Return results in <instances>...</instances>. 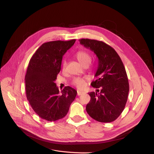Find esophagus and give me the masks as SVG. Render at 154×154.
<instances>
[{
	"label": "esophagus",
	"mask_w": 154,
	"mask_h": 154,
	"mask_svg": "<svg viewBox=\"0 0 154 154\" xmlns=\"http://www.w3.org/2000/svg\"><path fill=\"white\" fill-rule=\"evenodd\" d=\"M83 94H84V93L83 91H77V95L78 96H80V95H82Z\"/></svg>",
	"instance_id": "34e87169"
}]
</instances>
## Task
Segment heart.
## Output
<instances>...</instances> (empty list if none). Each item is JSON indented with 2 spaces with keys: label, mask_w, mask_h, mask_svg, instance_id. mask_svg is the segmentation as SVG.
<instances>
[{
  "label": "heart",
  "mask_w": 154,
  "mask_h": 154,
  "mask_svg": "<svg viewBox=\"0 0 154 154\" xmlns=\"http://www.w3.org/2000/svg\"><path fill=\"white\" fill-rule=\"evenodd\" d=\"M76 57L79 61L84 66H86L88 64L91 60V57L90 54L85 51H80L77 52ZM67 62L65 60H64L62 62V69L63 71H65L66 68ZM88 80V77H76L72 80V83L74 86H75L79 89H82L85 86L86 81Z\"/></svg>",
  "instance_id": "heart-1"
}]
</instances>
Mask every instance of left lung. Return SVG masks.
Segmentation results:
<instances>
[{
	"mask_svg": "<svg viewBox=\"0 0 154 154\" xmlns=\"http://www.w3.org/2000/svg\"><path fill=\"white\" fill-rule=\"evenodd\" d=\"M80 45L94 52L98 65L91 86L100 88V93L91 92L86 110L93 119L100 122L116 120L125 108L129 91V84L123 63L111 46L95 39H79ZM99 91V90H97Z\"/></svg>",
	"mask_w": 154,
	"mask_h": 154,
	"instance_id": "8db88e82",
	"label": "left lung"
}]
</instances>
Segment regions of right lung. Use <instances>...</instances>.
I'll return each mask as SVG.
<instances>
[{"label": "right lung", "mask_w": 154, "mask_h": 154, "mask_svg": "<svg viewBox=\"0 0 154 154\" xmlns=\"http://www.w3.org/2000/svg\"><path fill=\"white\" fill-rule=\"evenodd\" d=\"M75 42L54 41L45 42L32 57L25 77L27 100L34 112L42 119L55 121L67 115L77 91L66 86L59 93L55 83L61 70L64 54Z\"/></svg>", "instance_id": "obj_1"}]
</instances>
